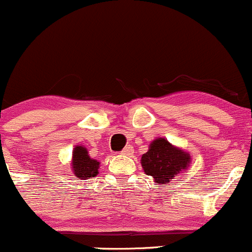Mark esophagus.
Masks as SVG:
<instances>
[{
	"label": "esophagus",
	"mask_w": 252,
	"mask_h": 252,
	"mask_svg": "<svg viewBox=\"0 0 252 252\" xmlns=\"http://www.w3.org/2000/svg\"><path fill=\"white\" fill-rule=\"evenodd\" d=\"M121 154H123V155H126V156L133 155V148H132L131 145H127V147L124 149L123 151H121Z\"/></svg>",
	"instance_id": "esophagus-1"
}]
</instances>
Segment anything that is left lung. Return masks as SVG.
I'll use <instances>...</instances> for the list:
<instances>
[{"label":"left lung","mask_w":252,"mask_h":252,"mask_svg":"<svg viewBox=\"0 0 252 252\" xmlns=\"http://www.w3.org/2000/svg\"><path fill=\"white\" fill-rule=\"evenodd\" d=\"M143 170L158 185H164L174 179L191 163V154L175 147L163 137L154 139L149 150L140 158Z\"/></svg>","instance_id":"left-lung-1"}]
</instances>
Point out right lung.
Instances as JSON below:
<instances>
[{"label":"right lung","mask_w":252,"mask_h":252,"mask_svg":"<svg viewBox=\"0 0 252 252\" xmlns=\"http://www.w3.org/2000/svg\"><path fill=\"white\" fill-rule=\"evenodd\" d=\"M71 168L73 174L79 179L86 180L98 174L99 162L90 158L89 151L84 145H75L72 153Z\"/></svg>","instance_id":"obj_1"}]
</instances>
